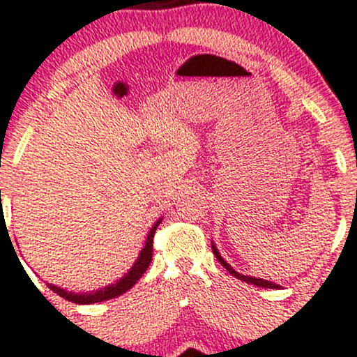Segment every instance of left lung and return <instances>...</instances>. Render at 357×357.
<instances>
[{
  "label": "left lung",
  "mask_w": 357,
  "mask_h": 357,
  "mask_svg": "<svg viewBox=\"0 0 357 357\" xmlns=\"http://www.w3.org/2000/svg\"><path fill=\"white\" fill-rule=\"evenodd\" d=\"M211 250H213V253H215V257H216V260L220 261L221 265H223L225 268L228 270V272L231 273L233 277H236V278H240V280H243V282H247V284H252V285H257V287H264V289H280V285H277V284H273V282H270V280H264V278H257V277H250V275H243V273H240V272H236L235 268L231 267L230 264H228L227 260H225L223 257L220 255V252H218V248H216V245L213 243L211 241Z\"/></svg>",
  "instance_id": "obj_1"
}]
</instances>
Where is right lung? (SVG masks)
Returning a JSON list of instances; mask_svg holds the SVG:
<instances>
[{
	"instance_id": "1",
	"label": "right lung",
	"mask_w": 357,
	"mask_h": 357,
	"mask_svg": "<svg viewBox=\"0 0 357 357\" xmlns=\"http://www.w3.org/2000/svg\"><path fill=\"white\" fill-rule=\"evenodd\" d=\"M162 221V216L159 218L155 223L153 225L149 233H147V238L144 247H142L141 252H139L137 260L134 261V265L127 270V273H124V277H121L119 280L114 282V284H109L102 289L97 290H89V292H72V290L63 289V287L53 285V284H47L48 289L53 290L55 294H59L60 297L67 298L68 302H75V304H97V302H104L109 301V298H116L122 294H126L127 290L132 289L136 285V282L144 275V272L149 267L151 260H153V238H154V231L155 228L159 227V223Z\"/></svg>"
}]
</instances>
